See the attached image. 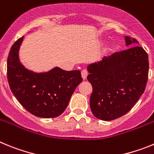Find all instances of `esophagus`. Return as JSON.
<instances>
[{
  "mask_svg": "<svg viewBox=\"0 0 154 154\" xmlns=\"http://www.w3.org/2000/svg\"><path fill=\"white\" fill-rule=\"evenodd\" d=\"M81 74H82V77L83 79V80H85L87 78V75H88V72L86 70H82L81 72Z\"/></svg>",
  "mask_w": 154,
  "mask_h": 154,
  "instance_id": "esophagus-1",
  "label": "esophagus"
}]
</instances>
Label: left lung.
Wrapping results in <instances>:
<instances>
[{
  "instance_id": "1",
  "label": "left lung",
  "mask_w": 154,
  "mask_h": 154,
  "mask_svg": "<svg viewBox=\"0 0 154 154\" xmlns=\"http://www.w3.org/2000/svg\"><path fill=\"white\" fill-rule=\"evenodd\" d=\"M125 41L126 46L139 44L129 36ZM87 70L92 86L89 102L92 114L101 120H113L127 113L144 92L148 55L142 47L134 45L89 64Z\"/></svg>"
}]
</instances>
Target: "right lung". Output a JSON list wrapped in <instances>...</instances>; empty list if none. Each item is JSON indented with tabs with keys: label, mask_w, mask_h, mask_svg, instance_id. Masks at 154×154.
Segmentation results:
<instances>
[{
	"label": "right lung",
	"mask_w": 154,
	"mask_h": 154,
	"mask_svg": "<svg viewBox=\"0 0 154 154\" xmlns=\"http://www.w3.org/2000/svg\"><path fill=\"white\" fill-rule=\"evenodd\" d=\"M23 39L24 36L16 41L8 55L7 74L11 90L31 114L57 117L65 111L75 88L82 82L81 72L58 67L38 73L26 69L19 58Z\"/></svg>",
	"instance_id": "add662e5"
}]
</instances>
